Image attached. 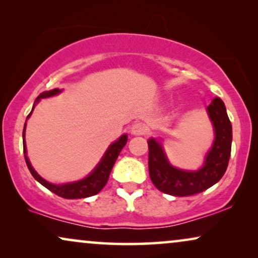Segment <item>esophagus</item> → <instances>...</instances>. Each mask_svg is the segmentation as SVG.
I'll return each instance as SVG.
<instances>
[{
	"mask_svg": "<svg viewBox=\"0 0 258 258\" xmlns=\"http://www.w3.org/2000/svg\"><path fill=\"white\" fill-rule=\"evenodd\" d=\"M146 126H144L142 123H135V124H133L130 133H132V135L134 136H141L146 134Z\"/></svg>",
	"mask_w": 258,
	"mask_h": 258,
	"instance_id": "1",
	"label": "esophagus"
}]
</instances>
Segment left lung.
I'll use <instances>...</instances> for the list:
<instances>
[{"label":"left lung","instance_id":"1","mask_svg":"<svg viewBox=\"0 0 258 258\" xmlns=\"http://www.w3.org/2000/svg\"><path fill=\"white\" fill-rule=\"evenodd\" d=\"M215 139L197 170H183L170 164L163 146L154 137L149 147V175L160 191L171 196H190L202 192L220 181L227 170L231 153L232 128L227 109L220 97H215L207 107Z\"/></svg>","mask_w":258,"mask_h":258}]
</instances>
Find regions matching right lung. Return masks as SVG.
Returning <instances> with one entry per match:
<instances>
[{"label": "right lung", "mask_w": 258, "mask_h": 258, "mask_svg": "<svg viewBox=\"0 0 258 258\" xmlns=\"http://www.w3.org/2000/svg\"><path fill=\"white\" fill-rule=\"evenodd\" d=\"M62 91V89H56L49 90V91H43V93L38 95V97L35 101V103L33 105V109H31L30 114L27 116V119L30 117L31 112H33L35 105L41 98H47V97H51L55 96V95L59 94ZM26 126H27V121L24 123V128H23V153H24V158H26V163L28 165V169L33 175V177L36 179L37 182H40L42 185L45 186L48 190H50L51 192L56 194L57 196H61L63 199H68V200H76V199H86V197H90L96 195L103 189V186L107 184L109 175H110L111 169L114 167L116 160H117L119 153L123 149V147L126 144V141H128V135L124 134L122 135L117 141H115L114 143H111L110 146L108 147L107 151H105L103 157L101 158V161L98 162V164L95 167L93 171L90 172L87 177H84L82 179H79V181L75 182H69V183H63V184H54V183H50L48 181H45L44 178H42L40 175L35 171V169L31 165L29 158L27 156V147H26Z\"/></svg>", "instance_id": "obj_1"}]
</instances>
